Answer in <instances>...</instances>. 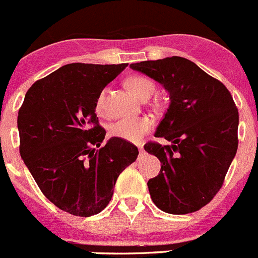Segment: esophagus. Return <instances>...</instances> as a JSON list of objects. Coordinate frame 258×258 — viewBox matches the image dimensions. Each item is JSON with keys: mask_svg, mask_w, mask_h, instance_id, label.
<instances>
[{"mask_svg": "<svg viewBox=\"0 0 258 258\" xmlns=\"http://www.w3.org/2000/svg\"><path fill=\"white\" fill-rule=\"evenodd\" d=\"M138 148H139V151H140V153H143V151H144V149H143V144H139V145H138Z\"/></svg>", "mask_w": 258, "mask_h": 258, "instance_id": "34e87169", "label": "esophagus"}]
</instances>
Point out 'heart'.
Instances as JSON below:
<instances>
[{"instance_id":"obj_1","label":"heart","mask_w":258,"mask_h":258,"mask_svg":"<svg viewBox=\"0 0 258 258\" xmlns=\"http://www.w3.org/2000/svg\"><path fill=\"white\" fill-rule=\"evenodd\" d=\"M126 87L130 92L139 98L149 97L154 93V84L150 79L143 76H132L126 79ZM95 111L100 115L105 113V92H102L95 102ZM153 128V121L147 116H130L119 119L110 126V135L126 142H138L144 134Z\"/></svg>"}]
</instances>
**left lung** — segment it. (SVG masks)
Masks as SVG:
<instances>
[{
	"instance_id": "8db88e82",
	"label": "left lung",
	"mask_w": 258,
	"mask_h": 258,
	"mask_svg": "<svg viewBox=\"0 0 258 258\" xmlns=\"http://www.w3.org/2000/svg\"><path fill=\"white\" fill-rule=\"evenodd\" d=\"M130 68L163 84L170 94L155 137L171 145H144L161 163L158 176L148 181L151 200L168 214L198 211L219 192L237 151L238 110L232 95L186 58L144 60Z\"/></svg>"
}]
</instances>
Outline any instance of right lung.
Returning a JSON list of instances; mask_svg holds the SVG:
<instances>
[{
	"mask_svg": "<svg viewBox=\"0 0 258 258\" xmlns=\"http://www.w3.org/2000/svg\"><path fill=\"white\" fill-rule=\"evenodd\" d=\"M128 63H71L34 82L18 110L20 154L58 209L88 217L107 208L116 179L138 158L126 140L105 138L95 114L102 90Z\"/></svg>",
	"mask_w": 258,
	"mask_h": 258,
	"instance_id": "obj_1",
	"label": "right lung"
}]
</instances>
